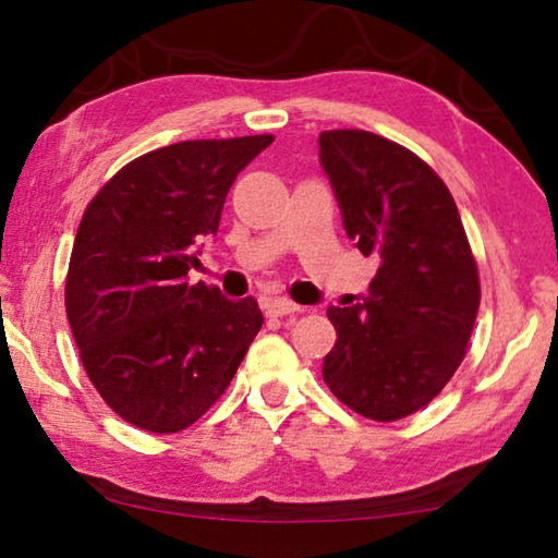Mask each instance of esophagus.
<instances>
[{
	"label": "esophagus",
	"mask_w": 558,
	"mask_h": 558,
	"mask_svg": "<svg viewBox=\"0 0 558 558\" xmlns=\"http://www.w3.org/2000/svg\"><path fill=\"white\" fill-rule=\"evenodd\" d=\"M294 312H302L300 304H294L287 296H269L266 300V315L271 317H284V315H294Z\"/></svg>",
	"instance_id": "1"
}]
</instances>
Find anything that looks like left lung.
<instances>
[{
	"instance_id": "1",
	"label": "left lung",
	"mask_w": 558,
	"mask_h": 558,
	"mask_svg": "<svg viewBox=\"0 0 558 558\" xmlns=\"http://www.w3.org/2000/svg\"><path fill=\"white\" fill-rule=\"evenodd\" d=\"M319 165L348 239L378 258L368 294L330 307L323 378L376 422L426 407L460 368L480 307L477 264L445 182L401 144L361 129L319 134Z\"/></svg>"
}]
</instances>
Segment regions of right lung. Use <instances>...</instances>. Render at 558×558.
<instances>
[{"label": "right lung", "mask_w": 558, "mask_h": 558, "mask_svg": "<svg viewBox=\"0 0 558 558\" xmlns=\"http://www.w3.org/2000/svg\"><path fill=\"white\" fill-rule=\"evenodd\" d=\"M271 134L195 140L147 151L83 213L65 310L101 399L140 429L197 422L231 384L264 315L254 296L190 284L201 241L218 233L228 190Z\"/></svg>", "instance_id": "1"}]
</instances>
